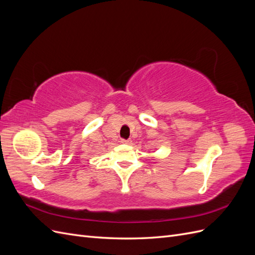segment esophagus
Instances as JSON below:
<instances>
[{
	"instance_id": "1",
	"label": "esophagus",
	"mask_w": 255,
	"mask_h": 255,
	"mask_svg": "<svg viewBox=\"0 0 255 255\" xmlns=\"http://www.w3.org/2000/svg\"><path fill=\"white\" fill-rule=\"evenodd\" d=\"M121 142L122 143H126V144H129V143H132V140H130V139H125V138H122Z\"/></svg>"
}]
</instances>
